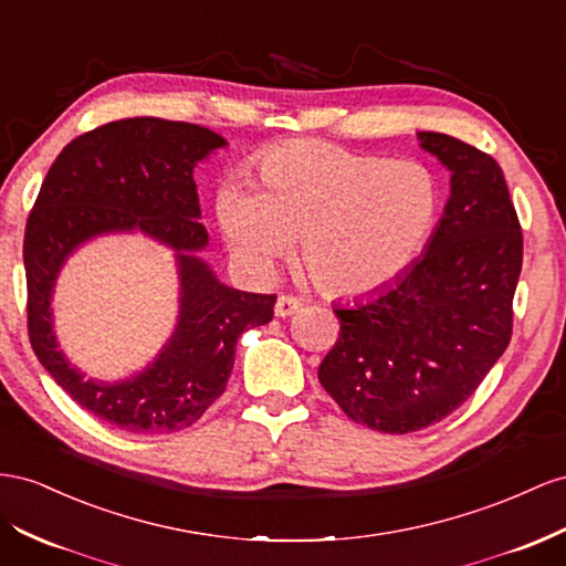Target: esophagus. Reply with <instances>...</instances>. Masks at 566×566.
I'll return each instance as SVG.
<instances>
[{"mask_svg":"<svg viewBox=\"0 0 566 566\" xmlns=\"http://www.w3.org/2000/svg\"><path fill=\"white\" fill-rule=\"evenodd\" d=\"M297 310H300V300L293 295H279L276 307H273V312H276V316H281V318L295 314Z\"/></svg>","mask_w":566,"mask_h":566,"instance_id":"esophagus-1","label":"esophagus"}]
</instances>
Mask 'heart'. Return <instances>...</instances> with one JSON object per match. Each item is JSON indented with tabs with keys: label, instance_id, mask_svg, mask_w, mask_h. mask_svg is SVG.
<instances>
[{
	"label": "heart",
	"instance_id": "1",
	"mask_svg": "<svg viewBox=\"0 0 566 566\" xmlns=\"http://www.w3.org/2000/svg\"><path fill=\"white\" fill-rule=\"evenodd\" d=\"M440 209L421 161L359 155L324 140H285L256 164V192L228 186L219 221L233 256L256 276L300 238V269L328 295L388 285L429 240Z\"/></svg>",
	"mask_w": 566,
	"mask_h": 566
}]
</instances>
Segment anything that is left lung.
Masks as SVG:
<instances>
[{
    "label": "left lung",
    "mask_w": 566,
    "mask_h": 566,
    "mask_svg": "<svg viewBox=\"0 0 566 566\" xmlns=\"http://www.w3.org/2000/svg\"><path fill=\"white\" fill-rule=\"evenodd\" d=\"M419 140L452 171L442 219L402 279L333 310L340 333L318 366L345 415L380 433L421 431L476 392L512 340L524 259L497 161L446 133Z\"/></svg>",
    "instance_id": "1"
}]
</instances>
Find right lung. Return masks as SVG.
<instances>
[{
    "label": "right lung",
    "instance_id": "obj_1",
    "mask_svg": "<svg viewBox=\"0 0 566 566\" xmlns=\"http://www.w3.org/2000/svg\"><path fill=\"white\" fill-rule=\"evenodd\" d=\"M202 126L137 116L71 140L42 180L23 238L28 338L40 364L99 421L130 433H174L200 421L226 390L242 331L264 326L276 295L217 281L195 252L207 245L195 164L223 147ZM137 227L179 252L181 316L165 353L120 385L83 379L55 349L49 300L63 259L81 241Z\"/></svg>",
    "mask_w": 566,
    "mask_h": 566
}]
</instances>
